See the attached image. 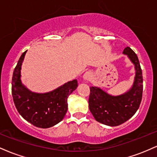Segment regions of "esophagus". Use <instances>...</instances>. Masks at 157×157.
<instances>
[{
  "mask_svg": "<svg viewBox=\"0 0 157 157\" xmlns=\"http://www.w3.org/2000/svg\"><path fill=\"white\" fill-rule=\"evenodd\" d=\"M90 77H91V73L89 72V71H87V72H86L83 75V78L84 80H89L90 79Z\"/></svg>",
  "mask_w": 157,
  "mask_h": 157,
  "instance_id": "esophagus-1",
  "label": "esophagus"
}]
</instances>
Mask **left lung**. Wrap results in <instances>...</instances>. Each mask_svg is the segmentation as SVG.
<instances>
[{"label": "left lung", "instance_id": "left-lung-1", "mask_svg": "<svg viewBox=\"0 0 157 157\" xmlns=\"http://www.w3.org/2000/svg\"><path fill=\"white\" fill-rule=\"evenodd\" d=\"M124 55L135 66L134 82L128 91L119 96H112L97 87H90L89 109L97 122L109 126H117L132 117L142 100L143 79L137 55L130 47L125 48Z\"/></svg>", "mask_w": 157, "mask_h": 157}]
</instances>
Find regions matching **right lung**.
<instances>
[{"label":"right lung","instance_id":"obj_1","mask_svg":"<svg viewBox=\"0 0 157 157\" xmlns=\"http://www.w3.org/2000/svg\"><path fill=\"white\" fill-rule=\"evenodd\" d=\"M26 51L20 57L12 80V94L20 114L36 127L47 128L60 122L67 112L68 96L77 89V80L66 82L52 91L32 92L22 84L21 69Z\"/></svg>","mask_w":157,"mask_h":157}]
</instances>
